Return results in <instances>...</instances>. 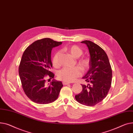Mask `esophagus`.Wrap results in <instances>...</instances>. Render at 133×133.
Instances as JSON below:
<instances>
[{"label": "esophagus", "mask_w": 133, "mask_h": 133, "mask_svg": "<svg viewBox=\"0 0 133 133\" xmlns=\"http://www.w3.org/2000/svg\"><path fill=\"white\" fill-rule=\"evenodd\" d=\"M62 83H63V85H68V84H70V83H69V82H65V81H63L62 82Z\"/></svg>", "instance_id": "obj_1"}]
</instances>
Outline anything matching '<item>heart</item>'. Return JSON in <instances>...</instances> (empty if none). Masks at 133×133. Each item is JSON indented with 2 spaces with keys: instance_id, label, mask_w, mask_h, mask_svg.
I'll return each mask as SVG.
<instances>
[{
  "instance_id": "b5f03b06",
  "label": "heart",
  "mask_w": 133,
  "mask_h": 133,
  "mask_svg": "<svg viewBox=\"0 0 133 133\" xmlns=\"http://www.w3.org/2000/svg\"><path fill=\"white\" fill-rule=\"evenodd\" d=\"M65 49L75 58L79 57L83 53V50L76 45H72L65 48ZM60 56V51H56L54 53L52 58V63L54 67L58 68L59 66V58ZM78 64L84 71L87 70L90 65L89 58L87 57H83L78 61ZM82 75L81 70L79 67H74L72 68H64L58 71V78L62 81L67 82H72L76 80L78 77Z\"/></svg>"
}]
</instances>
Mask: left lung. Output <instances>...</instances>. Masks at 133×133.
Listing matches in <instances>:
<instances>
[{
    "label": "left lung",
    "mask_w": 133,
    "mask_h": 133,
    "mask_svg": "<svg viewBox=\"0 0 133 133\" xmlns=\"http://www.w3.org/2000/svg\"><path fill=\"white\" fill-rule=\"evenodd\" d=\"M81 42L87 45L90 55V69L83 77L89 84H82V91L75 96V99L81 104L93 106L108 94L112 83V68L106 53L100 46L91 41Z\"/></svg>",
    "instance_id": "obj_1"
}]
</instances>
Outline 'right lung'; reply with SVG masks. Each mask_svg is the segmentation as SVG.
<instances>
[{"instance_id":"1","label":"right lung","mask_w":133,"mask_h":133,"mask_svg":"<svg viewBox=\"0 0 133 133\" xmlns=\"http://www.w3.org/2000/svg\"><path fill=\"white\" fill-rule=\"evenodd\" d=\"M62 42L50 38L38 40L29 45L23 52L19 66L22 88L26 95L33 102L47 104L56 100L63 84L54 79L46 84V78L53 79L55 75L50 71L52 64L51 52L52 48Z\"/></svg>"}]
</instances>
